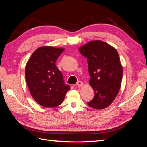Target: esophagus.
Returning <instances> with one entry per match:
<instances>
[{
	"instance_id": "34e87169",
	"label": "esophagus",
	"mask_w": 147,
	"mask_h": 147,
	"mask_svg": "<svg viewBox=\"0 0 147 147\" xmlns=\"http://www.w3.org/2000/svg\"><path fill=\"white\" fill-rule=\"evenodd\" d=\"M77 86H78L79 88H80V87H82V86L83 85V83L82 82H80V81H78V82L77 83Z\"/></svg>"
}]
</instances>
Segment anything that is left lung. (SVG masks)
Wrapping results in <instances>:
<instances>
[{
  "label": "left lung",
  "instance_id": "obj_1",
  "mask_svg": "<svg viewBox=\"0 0 147 147\" xmlns=\"http://www.w3.org/2000/svg\"><path fill=\"white\" fill-rule=\"evenodd\" d=\"M78 50L87 58L89 83L95 92L88 105L97 110L107 107L116 98L121 84L123 67L117 50L104 42L94 40Z\"/></svg>",
  "mask_w": 147,
  "mask_h": 147
}]
</instances>
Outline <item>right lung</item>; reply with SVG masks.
Here are the masks:
<instances>
[{"label": "right lung", "instance_id": "add662e5", "mask_svg": "<svg viewBox=\"0 0 147 147\" xmlns=\"http://www.w3.org/2000/svg\"><path fill=\"white\" fill-rule=\"evenodd\" d=\"M64 50L63 48L50 46L39 47L26 66V80L30 94L38 104L45 107L61 104L70 90L55 64Z\"/></svg>", "mask_w": 147, "mask_h": 147}]
</instances>
